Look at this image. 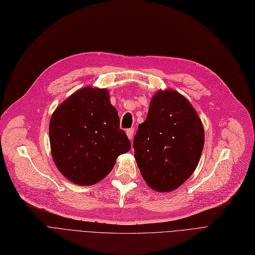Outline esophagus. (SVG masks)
I'll use <instances>...</instances> for the list:
<instances>
[{
    "instance_id": "1",
    "label": "esophagus",
    "mask_w": 255,
    "mask_h": 255,
    "mask_svg": "<svg viewBox=\"0 0 255 255\" xmlns=\"http://www.w3.org/2000/svg\"><path fill=\"white\" fill-rule=\"evenodd\" d=\"M126 134H127L128 138L131 140V139L133 138V135H134V129H133V128L127 129V131H126Z\"/></svg>"
}]
</instances>
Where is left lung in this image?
I'll return each instance as SVG.
<instances>
[{"label": "left lung", "instance_id": "left-lung-1", "mask_svg": "<svg viewBox=\"0 0 255 255\" xmlns=\"http://www.w3.org/2000/svg\"><path fill=\"white\" fill-rule=\"evenodd\" d=\"M205 143L203 123L191 103L177 91H158L134 136V157L152 189H177L195 170Z\"/></svg>", "mask_w": 255, "mask_h": 255}]
</instances>
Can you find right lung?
Listing matches in <instances>:
<instances>
[{"instance_id":"obj_1","label":"right lung","mask_w":255,"mask_h":255,"mask_svg":"<svg viewBox=\"0 0 255 255\" xmlns=\"http://www.w3.org/2000/svg\"><path fill=\"white\" fill-rule=\"evenodd\" d=\"M49 141L60 172L80 186L104 179L117 158L131 149L109 91L92 87L76 91L53 112Z\"/></svg>"}]
</instances>
